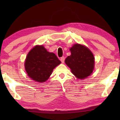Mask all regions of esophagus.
I'll list each match as a JSON object with an SVG mask.
<instances>
[{
	"mask_svg": "<svg viewBox=\"0 0 120 120\" xmlns=\"http://www.w3.org/2000/svg\"><path fill=\"white\" fill-rule=\"evenodd\" d=\"M60 61L62 62V63H64V60H65V57H61L60 59Z\"/></svg>",
	"mask_w": 120,
	"mask_h": 120,
	"instance_id": "esophagus-1",
	"label": "esophagus"
}]
</instances>
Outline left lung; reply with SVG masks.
<instances>
[{"mask_svg":"<svg viewBox=\"0 0 120 120\" xmlns=\"http://www.w3.org/2000/svg\"><path fill=\"white\" fill-rule=\"evenodd\" d=\"M71 55L65 59V63L77 78L83 79L91 74L94 69V58L88 48L75 44L70 49Z\"/></svg>","mask_w":120,"mask_h":120,"instance_id":"1","label":"left lung"}]
</instances>
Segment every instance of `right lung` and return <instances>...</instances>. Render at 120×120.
Wrapping results in <instances>:
<instances>
[{"label":"right lung","mask_w":120,"mask_h":120,"mask_svg":"<svg viewBox=\"0 0 120 120\" xmlns=\"http://www.w3.org/2000/svg\"><path fill=\"white\" fill-rule=\"evenodd\" d=\"M60 63L55 53L47 51L42 45H37L28 54L24 66L29 77L34 81L44 82Z\"/></svg>","instance_id":"add662e5"}]
</instances>
